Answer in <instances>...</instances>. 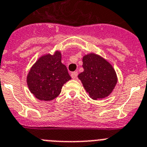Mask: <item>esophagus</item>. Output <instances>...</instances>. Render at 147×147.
<instances>
[{"label": "esophagus", "mask_w": 147, "mask_h": 147, "mask_svg": "<svg viewBox=\"0 0 147 147\" xmlns=\"http://www.w3.org/2000/svg\"><path fill=\"white\" fill-rule=\"evenodd\" d=\"M71 76H72V78L73 79L77 78V77H78V72H72V73H71Z\"/></svg>", "instance_id": "esophagus-1"}]
</instances>
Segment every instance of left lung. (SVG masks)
<instances>
[{
	"instance_id": "1",
	"label": "left lung",
	"mask_w": 147,
	"mask_h": 147,
	"mask_svg": "<svg viewBox=\"0 0 147 147\" xmlns=\"http://www.w3.org/2000/svg\"><path fill=\"white\" fill-rule=\"evenodd\" d=\"M83 72L78 75L83 86L93 100L107 97L117 83L113 66L102 56L91 53L83 58Z\"/></svg>"
}]
</instances>
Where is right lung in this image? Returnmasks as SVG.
Segmentation results:
<instances>
[{
    "label": "right lung",
    "instance_id": "1",
    "mask_svg": "<svg viewBox=\"0 0 147 147\" xmlns=\"http://www.w3.org/2000/svg\"><path fill=\"white\" fill-rule=\"evenodd\" d=\"M71 79L67 67L61 63V53L42 55L31 67L27 75V84L36 98L50 101L57 97L64 83Z\"/></svg>",
    "mask_w": 147,
    "mask_h": 147
}]
</instances>
